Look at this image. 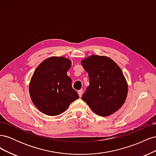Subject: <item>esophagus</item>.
I'll return each instance as SVG.
<instances>
[{"instance_id":"34e87169","label":"esophagus","mask_w":156,"mask_h":156,"mask_svg":"<svg viewBox=\"0 0 156 156\" xmlns=\"http://www.w3.org/2000/svg\"><path fill=\"white\" fill-rule=\"evenodd\" d=\"M83 89H81V90H78V94H79V97H81V96H82V95H83Z\"/></svg>"}]
</instances>
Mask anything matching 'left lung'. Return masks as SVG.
Wrapping results in <instances>:
<instances>
[{
    "label": "left lung",
    "instance_id": "8db88e82",
    "mask_svg": "<svg viewBox=\"0 0 156 156\" xmlns=\"http://www.w3.org/2000/svg\"><path fill=\"white\" fill-rule=\"evenodd\" d=\"M89 86L81 97L94 112L101 116L114 113L124 104L127 84L121 69L110 58L92 55L82 60Z\"/></svg>",
    "mask_w": 156,
    "mask_h": 156
}]
</instances>
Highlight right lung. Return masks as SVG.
I'll list each match as a JSON object with an SVG mask.
<instances>
[{
  "label": "right lung",
  "instance_id": "obj_1",
  "mask_svg": "<svg viewBox=\"0 0 156 156\" xmlns=\"http://www.w3.org/2000/svg\"><path fill=\"white\" fill-rule=\"evenodd\" d=\"M71 66L69 59L53 56L43 61L36 69L30 83V96L35 106L45 115H58L79 98L67 75Z\"/></svg>",
  "mask_w": 156,
  "mask_h": 156
}]
</instances>
